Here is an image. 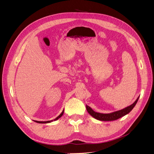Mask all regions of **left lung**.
I'll return each mask as SVG.
<instances>
[{"label":"left lung","instance_id":"1","mask_svg":"<svg viewBox=\"0 0 154 154\" xmlns=\"http://www.w3.org/2000/svg\"><path fill=\"white\" fill-rule=\"evenodd\" d=\"M138 97L137 100L134 101V103L130 106H128L125 109H123L122 110H119L118 111L113 112H111L109 114H103V113H100V112H96L94 110H93L89 106L86 105V109L87 110L91 116H92L93 118L95 119L100 120V121H105V122H108V121H114L120 118L123 117V116L128 114L130 111H131L135 105H136L137 102L139 100Z\"/></svg>","mask_w":154,"mask_h":154}]
</instances>
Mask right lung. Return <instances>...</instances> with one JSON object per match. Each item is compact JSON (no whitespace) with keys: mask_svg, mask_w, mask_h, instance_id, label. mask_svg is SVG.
I'll list each match as a JSON object with an SVG mask.
<instances>
[{"mask_svg":"<svg viewBox=\"0 0 154 154\" xmlns=\"http://www.w3.org/2000/svg\"><path fill=\"white\" fill-rule=\"evenodd\" d=\"M63 112H64V110H63V111L62 112V113L60 114L57 118H56L54 120H51V121H47V122H38V121H34V122H36V123H51V122H53V121H57V119H58L59 118H60L62 116V115H63Z\"/></svg>","mask_w":154,"mask_h":154,"instance_id":"add662e5","label":"right lung"}]
</instances>
